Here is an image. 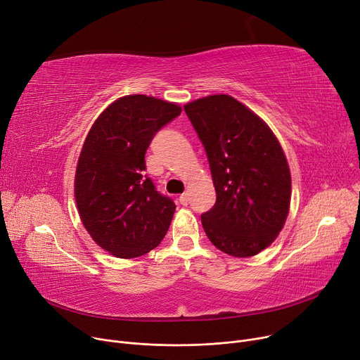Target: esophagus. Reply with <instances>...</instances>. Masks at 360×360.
Masks as SVG:
<instances>
[{"label":"esophagus","instance_id":"esophagus-1","mask_svg":"<svg viewBox=\"0 0 360 360\" xmlns=\"http://www.w3.org/2000/svg\"><path fill=\"white\" fill-rule=\"evenodd\" d=\"M179 202H181L182 205H186V204H188V194H186V193H184V194L179 195Z\"/></svg>","mask_w":360,"mask_h":360}]
</instances>
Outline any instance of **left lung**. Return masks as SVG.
I'll return each mask as SVG.
<instances>
[{
    "label": "left lung",
    "mask_w": 360,
    "mask_h": 360,
    "mask_svg": "<svg viewBox=\"0 0 360 360\" xmlns=\"http://www.w3.org/2000/svg\"><path fill=\"white\" fill-rule=\"evenodd\" d=\"M209 159L213 209L201 214L205 235L232 257L266 250L285 226L292 179L288 159L270 127L229 94L186 103Z\"/></svg>",
    "instance_id": "obj_1"
}]
</instances>
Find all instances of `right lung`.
<instances>
[{
	"label": "right lung",
	"mask_w": 360,
	"mask_h": 360,
	"mask_svg": "<svg viewBox=\"0 0 360 360\" xmlns=\"http://www.w3.org/2000/svg\"><path fill=\"white\" fill-rule=\"evenodd\" d=\"M181 110L176 103L129 94L110 103L89 131L75 170V202L89 235L112 255H144L169 229L176 205L144 174V155Z\"/></svg>",
	"instance_id": "1"
}]
</instances>
